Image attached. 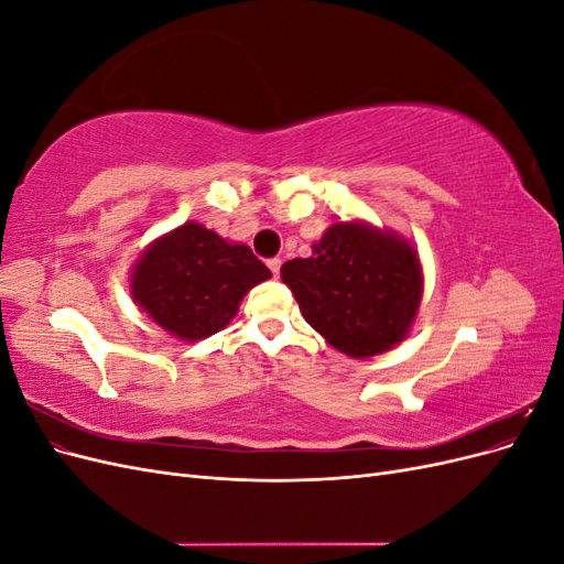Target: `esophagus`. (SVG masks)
Here are the masks:
<instances>
[{
	"instance_id": "obj_1",
	"label": "esophagus",
	"mask_w": 564,
	"mask_h": 564,
	"mask_svg": "<svg viewBox=\"0 0 564 564\" xmlns=\"http://www.w3.org/2000/svg\"><path fill=\"white\" fill-rule=\"evenodd\" d=\"M268 268H270L272 275L280 278V268H282V261H280V259H270V261H268Z\"/></svg>"
}]
</instances>
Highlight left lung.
Here are the masks:
<instances>
[{"mask_svg": "<svg viewBox=\"0 0 564 564\" xmlns=\"http://www.w3.org/2000/svg\"><path fill=\"white\" fill-rule=\"evenodd\" d=\"M282 282L305 322L355 360L402 344L423 301L416 247L360 218L332 224L313 242V256L282 265Z\"/></svg>", "mask_w": 564, "mask_h": 564, "instance_id": "1", "label": "left lung"}]
</instances>
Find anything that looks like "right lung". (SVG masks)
I'll use <instances>...</instances> for the list:
<instances>
[{
  "mask_svg": "<svg viewBox=\"0 0 564 564\" xmlns=\"http://www.w3.org/2000/svg\"><path fill=\"white\" fill-rule=\"evenodd\" d=\"M270 278L247 245L185 220L135 259L129 294L160 329L195 344L228 327L245 294Z\"/></svg>",
  "mask_w": 564,
  "mask_h": 564,
  "instance_id": "add662e5",
  "label": "right lung"
}]
</instances>
